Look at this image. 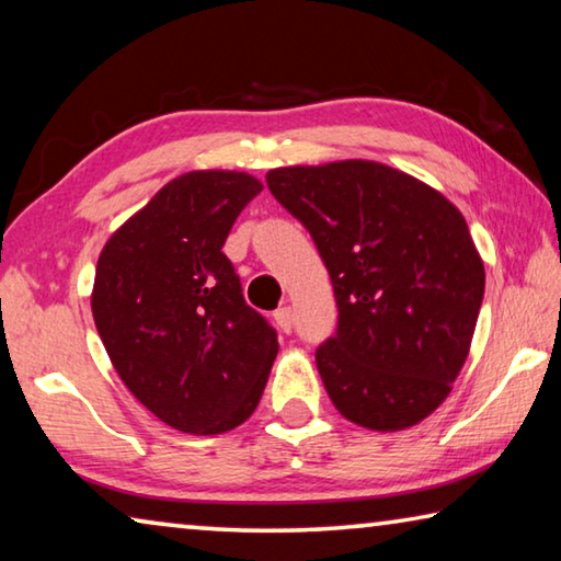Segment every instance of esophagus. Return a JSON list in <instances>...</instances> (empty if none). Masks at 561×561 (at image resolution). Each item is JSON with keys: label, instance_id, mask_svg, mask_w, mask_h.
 Listing matches in <instances>:
<instances>
[{"label": "esophagus", "instance_id": "esophagus-1", "mask_svg": "<svg viewBox=\"0 0 561 561\" xmlns=\"http://www.w3.org/2000/svg\"><path fill=\"white\" fill-rule=\"evenodd\" d=\"M274 322H277V327L282 329L284 334H289L291 329H295V312H291V307H279L277 312H274Z\"/></svg>", "mask_w": 561, "mask_h": 561}]
</instances>
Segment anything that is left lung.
I'll return each instance as SVG.
<instances>
[{
	"label": "left lung",
	"mask_w": 561,
	"mask_h": 561,
	"mask_svg": "<svg viewBox=\"0 0 561 561\" xmlns=\"http://www.w3.org/2000/svg\"><path fill=\"white\" fill-rule=\"evenodd\" d=\"M266 186L332 279L340 319L314 354L329 399L367 430L422 422L447 399L484 297L465 217L432 186L364 159L272 169Z\"/></svg>",
	"instance_id": "8db88e82"
}]
</instances>
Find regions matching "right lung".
<instances>
[{"label": "right lung", "mask_w": 561, "mask_h": 561, "mask_svg": "<svg viewBox=\"0 0 561 561\" xmlns=\"http://www.w3.org/2000/svg\"><path fill=\"white\" fill-rule=\"evenodd\" d=\"M262 184L244 172H190L164 184L110 237L92 314L124 385L186 434H221L260 404L277 332L244 301L221 252Z\"/></svg>", "instance_id": "1"}]
</instances>
